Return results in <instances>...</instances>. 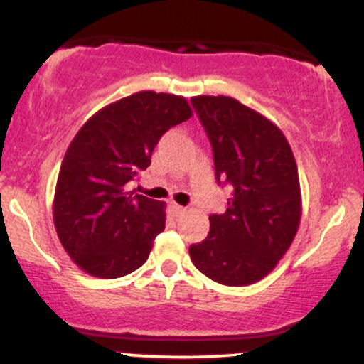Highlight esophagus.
I'll list each match as a JSON object with an SVG mask.
<instances>
[{"label": "esophagus", "mask_w": 364, "mask_h": 364, "mask_svg": "<svg viewBox=\"0 0 364 364\" xmlns=\"http://www.w3.org/2000/svg\"><path fill=\"white\" fill-rule=\"evenodd\" d=\"M171 212H173L174 215H183L186 212V208L185 207H181V205H178V203H174V202H171Z\"/></svg>", "instance_id": "34e87169"}]
</instances>
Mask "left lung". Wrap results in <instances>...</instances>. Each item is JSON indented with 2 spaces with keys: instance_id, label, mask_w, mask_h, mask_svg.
<instances>
[{
  "instance_id": "1",
  "label": "left lung",
  "mask_w": 364,
  "mask_h": 364,
  "mask_svg": "<svg viewBox=\"0 0 364 364\" xmlns=\"http://www.w3.org/2000/svg\"><path fill=\"white\" fill-rule=\"evenodd\" d=\"M214 150L215 178L231 185L224 214L190 246L196 269L224 286L269 275L298 232L301 188L289 141L277 124L228 95L191 97Z\"/></svg>"
}]
</instances>
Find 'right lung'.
Here are the masks:
<instances>
[{
    "instance_id": "right-lung-1",
    "label": "right lung",
    "mask_w": 364,
    "mask_h": 364,
    "mask_svg": "<svg viewBox=\"0 0 364 364\" xmlns=\"http://www.w3.org/2000/svg\"><path fill=\"white\" fill-rule=\"evenodd\" d=\"M181 95L144 90L102 107L78 129L58 174L53 219L63 248L87 274L116 279L147 262L166 203L128 191L159 139L190 119Z\"/></svg>"
}]
</instances>
